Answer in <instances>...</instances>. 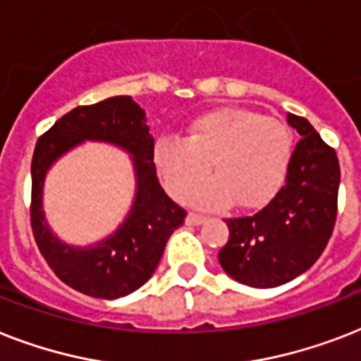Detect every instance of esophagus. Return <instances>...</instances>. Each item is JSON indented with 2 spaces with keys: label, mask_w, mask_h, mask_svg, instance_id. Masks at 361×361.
<instances>
[{
  "label": "esophagus",
  "mask_w": 361,
  "mask_h": 361,
  "mask_svg": "<svg viewBox=\"0 0 361 361\" xmlns=\"http://www.w3.org/2000/svg\"><path fill=\"white\" fill-rule=\"evenodd\" d=\"M204 221H206V215H202V214L189 212V215H187V225H202Z\"/></svg>",
  "instance_id": "1"
}]
</instances>
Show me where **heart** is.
<instances>
[{"mask_svg":"<svg viewBox=\"0 0 361 361\" xmlns=\"http://www.w3.org/2000/svg\"><path fill=\"white\" fill-rule=\"evenodd\" d=\"M290 159L292 138L285 125L236 106L198 116L185 138H163L155 147L159 174L174 197H183L212 164L214 178L185 197L202 208L232 200L240 208L268 204L285 183Z\"/></svg>","mask_w":361,"mask_h":361,"instance_id":"1","label":"heart"}]
</instances>
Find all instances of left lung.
Listing matches in <instances>:
<instances>
[{"label":"left lung","instance_id":"8db88e82","mask_svg":"<svg viewBox=\"0 0 361 361\" xmlns=\"http://www.w3.org/2000/svg\"><path fill=\"white\" fill-rule=\"evenodd\" d=\"M302 135L285 183L257 214L231 217L219 262L232 279L255 288L285 285L313 266L337 219L339 159L305 118L288 114Z\"/></svg>","mask_w":361,"mask_h":361}]
</instances>
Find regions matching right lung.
Listing matches in <instances>:
<instances>
[{"label":"right lung","mask_w":361,"mask_h":361,"mask_svg":"<svg viewBox=\"0 0 361 361\" xmlns=\"http://www.w3.org/2000/svg\"><path fill=\"white\" fill-rule=\"evenodd\" d=\"M82 140H104L125 147L135 155L139 176L137 200L128 221L114 237L86 250L65 246L52 237L40 212L44 172ZM153 147L144 110L127 95L76 106L39 136L31 159V231L48 266L71 288L101 300L135 292L155 271L170 234L185 223V209L159 183Z\"/></svg>","instance_id":"add662e5"}]
</instances>
